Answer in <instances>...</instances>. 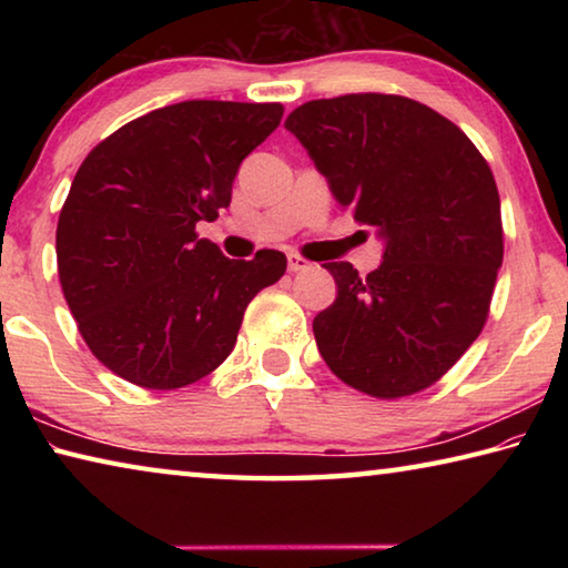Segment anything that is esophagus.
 Listing matches in <instances>:
<instances>
[{
  "label": "esophagus",
  "mask_w": 568,
  "mask_h": 568,
  "mask_svg": "<svg viewBox=\"0 0 568 568\" xmlns=\"http://www.w3.org/2000/svg\"><path fill=\"white\" fill-rule=\"evenodd\" d=\"M287 267H291V273H303V271H307V267H311V263H307L305 257L291 253V255H287Z\"/></svg>",
  "instance_id": "esophagus-1"
}]
</instances>
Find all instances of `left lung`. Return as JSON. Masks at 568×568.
Masks as SVG:
<instances>
[{"label":"left lung","mask_w":568,"mask_h":568,"mask_svg":"<svg viewBox=\"0 0 568 568\" xmlns=\"http://www.w3.org/2000/svg\"><path fill=\"white\" fill-rule=\"evenodd\" d=\"M285 130L338 205L386 243L365 277L345 261L323 265L338 285L313 321L323 361L376 398L428 388L488 318L504 261L491 168L454 122L398 94L305 102Z\"/></svg>","instance_id":"left-lung-1"}]
</instances>
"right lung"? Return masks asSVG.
<instances>
[{
    "label": "right lung",
    "mask_w": 568,
    "mask_h": 568,
    "mask_svg": "<svg viewBox=\"0 0 568 568\" xmlns=\"http://www.w3.org/2000/svg\"><path fill=\"white\" fill-rule=\"evenodd\" d=\"M283 118L277 102L187 100L102 140L57 223V267L84 343L120 378L175 390L235 348L245 307L285 273L281 250L230 261L197 237L230 205L240 162Z\"/></svg>",
    "instance_id": "obj_1"
}]
</instances>
